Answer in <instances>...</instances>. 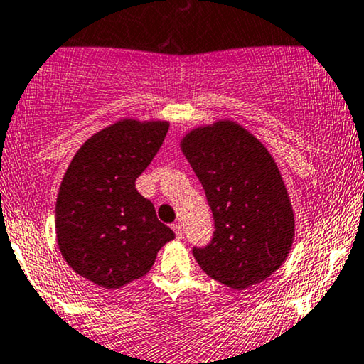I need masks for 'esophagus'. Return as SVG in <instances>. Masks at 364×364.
Segmentation results:
<instances>
[{"label": "esophagus", "instance_id": "esophagus-1", "mask_svg": "<svg viewBox=\"0 0 364 364\" xmlns=\"http://www.w3.org/2000/svg\"><path fill=\"white\" fill-rule=\"evenodd\" d=\"M171 228L174 230V233H176L178 238H183V227L179 223H173Z\"/></svg>", "mask_w": 364, "mask_h": 364}]
</instances>
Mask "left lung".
<instances>
[{"label":"left lung","instance_id":"left-lung-1","mask_svg":"<svg viewBox=\"0 0 364 364\" xmlns=\"http://www.w3.org/2000/svg\"><path fill=\"white\" fill-rule=\"evenodd\" d=\"M181 151L213 213V238L193 255L206 275L230 289L270 277L294 242V211L280 171L265 146L233 121L196 127Z\"/></svg>","mask_w":364,"mask_h":364}]
</instances>
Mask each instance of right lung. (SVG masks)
I'll use <instances>...</instances> for the list:
<instances>
[{
  "label": "right lung",
  "mask_w": 364,
  "mask_h": 364,
  "mask_svg": "<svg viewBox=\"0 0 364 364\" xmlns=\"http://www.w3.org/2000/svg\"><path fill=\"white\" fill-rule=\"evenodd\" d=\"M168 129L166 121H117L82 144L62 179L58 248L77 274L100 287L119 289L146 275L159 248L174 238L136 190Z\"/></svg>",
  "instance_id": "obj_1"
}]
</instances>
